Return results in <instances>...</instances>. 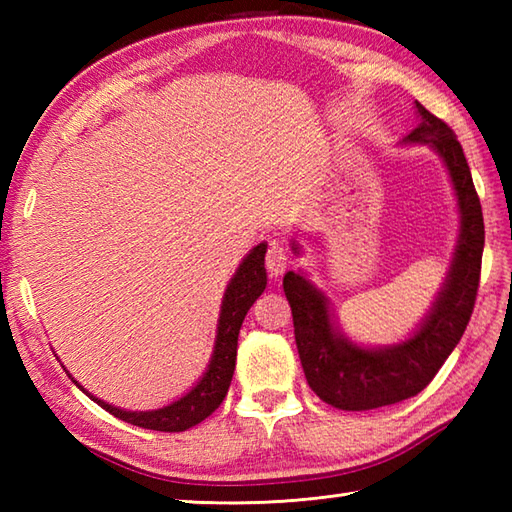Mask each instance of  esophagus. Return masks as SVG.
<instances>
[{
	"label": "esophagus",
	"instance_id": "34e87169",
	"mask_svg": "<svg viewBox=\"0 0 512 512\" xmlns=\"http://www.w3.org/2000/svg\"><path fill=\"white\" fill-rule=\"evenodd\" d=\"M290 266V255H288V250L281 246V244H273L268 248V253H266V268H268V273H270V277H279L281 273H284V270Z\"/></svg>",
	"mask_w": 512,
	"mask_h": 512
}]
</instances>
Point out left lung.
Masks as SVG:
<instances>
[{"label": "left lung", "instance_id": "1", "mask_svg": "<svg viewBox=\"0 0 512 512\" xmlns=\"http://www.w3.org/2000/svg\"><path fill=\"white\" fill-rule=\"evenodd\" d=\"M420 125L409 143H431L447 162L458 195L462 233L451 273L431 314L409 341L385 350H363L336 332L328 303L297 273L284 277L295 341L310 389L343 411H367L420 394L460 343L475 308L482 275L484 217L469 162L453 129L416 101Z\"/></svg>", "mask_w": 512, "mask_h": 512}]
</instances>
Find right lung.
Masks as SVG:
<instances>
[{
    "label": "right lung",
    "instance_id": "add662e5",
    "mask_svg": "<svg viewBox=\"0 0 512 512\" xmlns=\"http://www.w3.org/2000/svg\"><path fill=\"white\" fill-rule=\"evenodd\" d=\"M264 255L266 244H259L250 250L235 277L231 279V284H228L222 301V314L220 325H217V339L211 365L206 369L200 383L195 385L187 396H182L178 402H173V405L156 411H123L112 405H105L103 400L90 396L79 383L76 385H79L94 402H99L105 411H110L112 416L134 424V427L176 433L187 431L204 418H209L211 413L222 405L226 391L231 387L237 356V336L239 328H242V321L250 306L255 303V299L262 295L266 288Z\"/></svg>",
    "mask_w": 512,
    "mask_h": 512
}]
</instances>
